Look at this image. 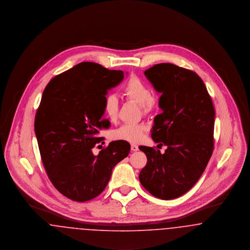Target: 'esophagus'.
Instances as JSON below:
<instances>
[{
	"label": "esophagus",
	"instance_id": "34e87169",
	"mask_svg": "<svg viewBox=\"0 0 250 250\" xmlns=\"http://www.w3.org/2000/svg\"><path fill=\"white\" fill-rule=\"evenodd\" d=\"M131 149L132 151H137L138 150V146L135 144H131Z\"/></svg>",
	"mask_w": 250,
	"mask_h": 250
}]
</instances>
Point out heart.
<instances>
[{"mask_svg": "<svg viewBox=\"0 0 250 250\" xmlns=\"http://www.w3.org/2000/svg\"><path fill=\"white\" fill-rule=\"evenodd\" d=\"M124 96L141 106L144 113H149L156 104L150 87L138 77H131L123 87ZM104 112L108 119L115 120L119 114V101L115 95H107L104 99ZM146 127L142 124L125 123L112 133L114 139L138 142L144 137Z\"/></svg>", "mask_w": 250, "mask_h": 250, "instance_id": "1", "label": "heart"}]
</instances>
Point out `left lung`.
<instances>
[{
  "instance_id": "1",
  "label": "left lung",
  "mask_w": 250,
  "mask_h": 250,
  "mask_svg": "<svg viewBox=\"0 0 250 250\" xmlns=\"http://www.w3.org/2000/svg\"><path fill=\"white\" fill-rule=\"evenodd\" d=\"M144 73L162 93V113L154 119L151 137L167 148L162 154L154 147L139 146L147 158L139 181L152 196L168 200L189 191L205 170L213 150L215 113L196 72L161 63Z\"/></svg>"
}]
</instances>
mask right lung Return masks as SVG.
<instances>
[{"instance_id":"right-lung-1","label":"right lung","mask_w":250,"mask_h":250,"mask_svg":"<svg viewBox=\"0 0 250 250\" xmlns=\"http://www.w3.org/2000/svg\"><path fill=\"white\" fill-rule=\"evenodd\" d=\"M123 78L122 70L83 62L56 75L43 91L35 119L40 156L53 186L71 200L98 197L114 167L130 152L124 140L111 142L98 155L92 152L104 144L100 131L110 126L103 118L107 90Z\"/></svg>"}]
</instances>
